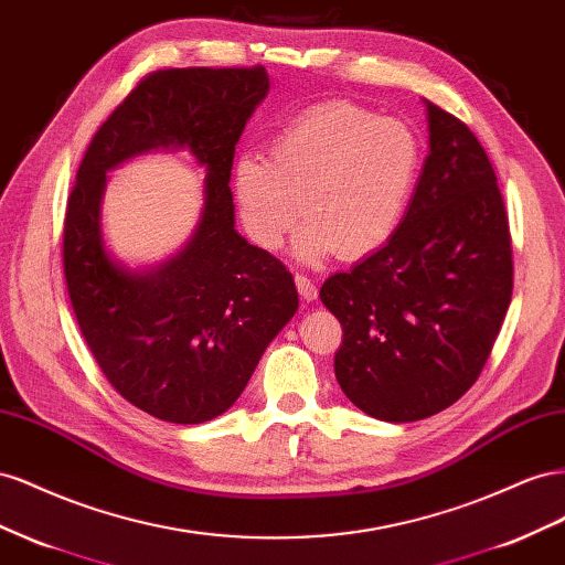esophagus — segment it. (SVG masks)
Segmentation results:
<instances>
[{
	"label": "esophagus",
	"instance_id": "obj_1",
	"mask_svg": "<svg viewBox=\"0 0 565 565\" xmlns=\"http://www.w3.org/2000/svg\"><path fill=\"white\" fill-rule=\"evenodd\" d=\"M296 286H298V294L302 300H317L319 291H317V284L308 277V274H296Z\"/></svg>",
	"mask_w": 565,
	"mask_h": 565
}]
</instances>
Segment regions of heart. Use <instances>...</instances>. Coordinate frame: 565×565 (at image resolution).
<instances>
[{"label":"heart","instance_id":"heart-1","mask_svg":"<svg viewBox=\"0 0 565 565\" xmlns=\"http://www.w3.org/2000/svg\"><path fill=\"white\" fill-rule=\"evenodd\" d=\"M424 147L407 122L345 102L300 113L271 137L269 158L246 151L232 182L241 222L255 246L277 250L310 220L298 257L317 263L335 248L364 257L388 244L405 220Z\"/></svg>","mask_w":565,"mask_h":565}]
</instances>
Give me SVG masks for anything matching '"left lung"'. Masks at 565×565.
<instances>
[{
	"label": "left lung",
	"mask_w": 565,
	"mask_h": 565,
	"mask_svg": "<svg viewBox=\"0 0 565 565\" xmlns=\"http://www.w3.org/2000/svg\"><path fill=\"white\" fill-rule=\"evenodd\" d=\"M430 151L395 236L321 286L343 327L335 379L354 407L407 424L447 409L486 366L513 291L511 234L486 149L426 102Z\"/></svg>",
	"instance_id": "1"
}]
</instances>
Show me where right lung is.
Instances as JSON below:
<instances>
[{"instance_id":"right-lung-1","label":"right lung","mask_w":565,"mask_h":565,"mask_svg":"<svg viewBox=\"0 0 565 565\" xmlns=\"http://www.w3.org/2000/svg\"><path fill=\"white\" fill-rule=\"evenodd\" d=\"M267 89L263 66L153 71L96 130L77 168L63 222L73 312L108 383L160 422L203 424L227 412L298 310L291 271L234 230V149ZM160 146L189 148L206 166V207L182 254L130 273L103 248L105 172Z\"/></svg>"}]
</instances>
